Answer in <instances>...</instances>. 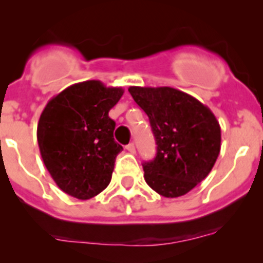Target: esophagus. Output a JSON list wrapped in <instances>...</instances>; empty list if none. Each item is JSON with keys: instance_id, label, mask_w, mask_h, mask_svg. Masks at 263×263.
Listing matches in <instances>:
<instances>
[{"instance_id": "34e87169", "label": "esophagus", "mask_w": 263, "mask_h": 263, "mask_svg": "<svg viewBox=\"0 0 263 263\" xmlns=\"http://www.w3.org/2000/svg\"><path fill=\"white\" fill-rule=\"evenodd\" d=\"M126 150L128 151V153H131V154H135V153H136V147H135V144H132V142H131V144L127 145V146H126Z\"/></svg>"}]
</instances>
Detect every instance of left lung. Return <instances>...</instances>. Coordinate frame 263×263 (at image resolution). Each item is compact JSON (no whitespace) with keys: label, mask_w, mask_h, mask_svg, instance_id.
<instances>
[{"label":"left lung","mask_w":263,"mask_h":263,"mask_svg":"<svg viewBox=\"0 0 263 263\" xmlns=\"http://www.w3.org/2000/svg\"><path fill=\"white\" fill-rule=\"evenodd\" d=\"M146 113L155 136L156 156L142 164L145 181L168 198L185 195L213 169L221 146V129L210 108L169 86H129Z\"/></svg>","instance_id":"obj_1"}]
</instances>
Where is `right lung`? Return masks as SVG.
<instances>
[{
	"instance_id": "add662e5",
	"label": "right lung",
	"mask_w": 263,
	"mask_h": 263,
	"mask_svg": "<svg viewBox=\"0 0 263 263\" xmlns=\"http://www.w3.org/2000/svg\"><path fill=\"white\" fill-rule=\"evenodd\" d=\"M122 87L99 80L78 82L53 97L36 128L42 159L65 193L89 200L107 188L123 147L113 137L108 113L123 95Z\"/></svg>"
}]
</instances>
